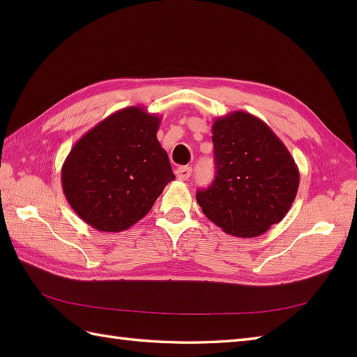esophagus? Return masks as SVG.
Returning a JSON list of instances; mask_svg holds the SVG:
<instances>
[{"mask_svg": "<svg viewBox=\"0 0 357 357\" xmlns=\"http://www.w3.org/2000/svg\"><path fill=\"white\" fill-rule=\"evenodd\" d=\"M190 173H192V169H190V167H187V165L178 167V169L174 170V174H176V178L179 181H187L188 176H190Z\"/></svg>", "mask_w": 357, "mask_h": 357, "instance_id": "1", "label": "esophagus"}]
</instances>
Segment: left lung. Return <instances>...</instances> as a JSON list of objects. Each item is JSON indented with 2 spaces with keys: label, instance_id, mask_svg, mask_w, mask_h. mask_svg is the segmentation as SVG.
I'll use <instances>...</instances> for the list:
<instances>
[{
  "label": "left lung",
  "instance_id": "8db88e82",
  "mask_svg": "<svg viewBox=\"0 0 357 357\" xmlns=\"http://www.w3.org/2000/svg\"><path fill=\"white\" fill-rule=\"evenodd\" d=\"M216 176L196 201L211 222L238 238H256L288 213L299 188L290 151L262 119L236 110L211 126Z\"/></svg>",
  "mask_w": 357,
  "mask_h": 357
}]
</instances>
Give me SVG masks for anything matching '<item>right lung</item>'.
Wrapping results in <instances>:
<instances>
[{
  "label": "right lung",
  "instance_id": "right-lung-1",
  "mask_svg": "<svg viewBox=\"0 0 357 357\" xmlns=\"http://www.w3.org/2000/svg\"><path fill=\"white\" fill-rule=\"evenodd\" d=\"M159 124L161 116L144 107L121 109L82 135L67 155L64 196L95 230L130 229L174 181L169 155L156 138Z\"/></svg>",
  "mask_w": 357,
  "mask_h": 357
}]
</instances>
